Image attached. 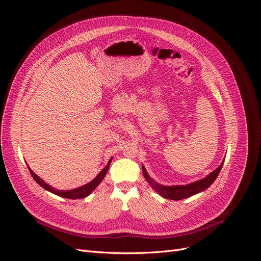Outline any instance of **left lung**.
I'll list each match as a JSON object with an SVG mask.
<instances>
[{
	"label": "left lung",
	"instance_id": "left-lung-1",
	"mask_svg": "<svg viewBox=\"0 0 261 261\" xmlns=\"http://www.w3.org/2000/svg\"><path fill=\"white\" fill-rule=\"evenodd\" d=\"M223 162H224V160L221 162V164L215 171L211 172L210 174H208L206 177H203V178L198 179L196 181H193V183H189L186 185H172V186L159 184L158 181H155L154 179L150 177V175L148 174V172L145 169L144 165L141 168H143V173H144V176H145L146 180L158 194L164 197L165 199L180 200V199L188 198V197H192L196 194L203 192L204 189H207L218 177L219 173L221 171V168H222V165H223Z\"/></svg>",
	"mask_w": 261,
	"mask_h": 261
}]
</instances>
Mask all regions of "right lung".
<instances>
[{
	"label": "right lung",
	"instance_id": "right-lung-1",
	"mask_svg": "<svg viewBox=\"0 0 261 261\" xmlns=\"http://www.w3.org/2000/svg\"><path fill=\"white\" fill-rule=\"evenodd\" d=\"M111 161H112V158L109 160L108 164L106 165V168L102 169L99 174L96 177H94L91 181H89V183H87V184H85L81 187H77V188H74V189H69V191H60V189H57V188L50 186L48 183H45V181L42 178L39 177L36 174V173H34V171L29 168V165H28V170L30 172L31 176H33L37 183L40 185L42 188H44L45 191H48V192H50L54 195H58L60 197H63V198L81 199V198H85V197H87V196H89L94 191V188L98 187V185L101 183L102 179L105 178L107 172L110 168V164H111Z\"/></svg>",
	"mask_w": 261,
	"mask_h": 261
}]
</instances>
